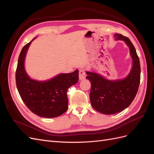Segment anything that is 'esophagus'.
<instances>
[{"label": "esophagus", "instance_id": "34e87169", "mask_svg": "<svg viewBox=\"0 0 154 154\" xmlns=\"http://www.w3.org/2000/svg\"><path fill=\"white\" fill-rule=\"evenodd\" d=\"M86 77V73L84 70L80 69L79 70V79L80 80H82L83 79H85Z\"/></svg>", "mask_w": 154, "mask_h": 154}]
</instances>
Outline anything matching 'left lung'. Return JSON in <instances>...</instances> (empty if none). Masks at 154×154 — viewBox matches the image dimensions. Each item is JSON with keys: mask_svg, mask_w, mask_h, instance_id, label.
<instances>
[{"mask_svg": "<svg viewBox=\"0 0 154 154\" xmlns=\"http://www.w3.org/2000/svg\"><path fill=\"white\" fill-rule=\"evenodd\" d=\"M116 40L125 42L133 60L130 74L123 80L110 81L94 72H87V79L91 83L90 100L96 110L105 114H114L130 106L140 83L141 67L136 49L127 37L116 34Z\"/></svg>", "mask_w": 154, "mask_h": 154, "instance_id": "obj_1", "label": "left lung"}]
</instances>
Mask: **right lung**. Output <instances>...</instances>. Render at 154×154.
<instances>
[{
    "mask_svg": "<svg viewBox=\"0 0 154 154\" xmlns=\"http://www.w3.org/2000/svg\"><path fill=\"white\" fill-rule=\"evenodd\" d=\"M34 39L24 46L18 57L15 74L17 89L22 101L32 113L42 118L58 117L68 109L67 91L78 82V70L60 74L46 82L32 80L25 71L24 59Z\"/></svg>",
    "mask_w": 154,
    "mask_h": 154,
    "instance_id": "right-lung-1",
    "label": "right lung"
}]
</instances>
